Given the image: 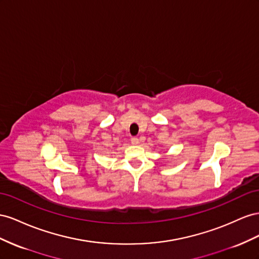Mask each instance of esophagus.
Returning a JSON list of instances; mask_svg holds the SVG:
<instances>
[{
    "label": "esophagus",
    "mask_w": 259,
    "mask_h": 259,
    "mask_svg": "<svg viewBox=\"0 0 259 259\" xmlns=\"http://www.w3.org/2000/svg\"><path fill=\"white\" fill-rule=\"evenodd\" d=\"M131 143L134 144V145H138V144L140 143L139 139H138V138H136V137H135V138H132V139H131Z\"/></svg>",
    "instance_id": "obj_1"
}]
</instances>
